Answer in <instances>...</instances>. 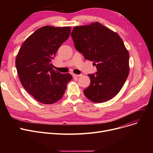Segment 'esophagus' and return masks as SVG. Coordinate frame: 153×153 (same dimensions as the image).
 Segmentation results:
<instances>
[{"label":"esophagus","mask_w":153,"mask_h":153,"mask_svg":"<svg viewBox=\"0 0 153 153\" xmlns=\"http://www.w3.org/2000/svg\"><path fill=\"white\" fill-rule=\"evenodd\" d=\"M73 76H74V77H79L82 76V74H73Z\"/></svg>","instance_id":"34e87169"}]
</instances>
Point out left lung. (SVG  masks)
Segmentation results:
<instances>
[{
	"label": "left lung",
	"instance_id": "8db88e82",
	"mask_svg": "<svg viewBox=\"0 0 153 153\" xmlns=\"http://www.w3.org/2000/svg\"><path fill=\"white\" fill-rule=\"evenodd\" d=\"M76 49L85 59L93 61L95 74H89L91 84L84 91L94 103L114 98L129 74V53L122 39L99 22L76 26L71 33Z\"/></svg>",
	"mask_w": 153,
	"mask_h": 153
}]
</instances>
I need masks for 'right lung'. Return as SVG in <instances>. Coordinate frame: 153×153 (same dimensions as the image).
<instances>
[{
  "label": "right lung",
  "mask_w": 153,
  "mask_h": 153,
  "mask_svg": "<svg viewBox=\"0 0 153 153\" xmlns=\"http://www.w3.org/2000/svg\"><path fill=\"white\" fill-rule=\"evenodd\" d=\"M70 33V27L39 28L23 42L16 57L15 66L23 87L40 103L52 104L59 100L72 78L69 73L55 71L51 64Z\"/></svg>",
  "instance_id": "add662e5"
}]
</instances>
